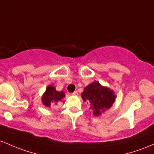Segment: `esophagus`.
Returning a JSON list of instances; mask_svg holds the SVG:
<instances>
[{
  "label": "esophagus",
  "instance_id": "obj_1",
  "mask_svg": "<svg viewBox=\"0 0 154 154\" xmlns=\"http://www.w3.org/2000/svg\"><path fill=\"white\" fill-rule=\"evenodd\" d=\"M72 95H74V96H77L78 95V91H75L74 92L72 93Z\"/></svg>",
  "mask_w": 154,
  "mask_h": 154
}]
</instances>
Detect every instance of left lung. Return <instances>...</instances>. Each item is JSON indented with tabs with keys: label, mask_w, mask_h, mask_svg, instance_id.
I'll list each match as a JSON object with an SVG mask.
<instances>
[{
	"label": "left lung",
	"mask_w": 154,
	"mask_h": 154,
	"mask_svg": "<svg viewBox=\"0 0 154 154\" xmlns=\"http://www.w3.org/2000/svg\"><path fill=\"white\" fill-rule=\"evenodd\" d=\"M82 97L90 106L89 109L93 114L98 116L105 110L111 108L116 97L111 89L104 87L98 82H95L85 87Z\"/></svg>",
	"instance_id": "obj_1"
}]
</instances>
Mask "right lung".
<instances>
[{
	"label": "right lung",
	"mask_w": 154,
	"mask_h": 154,
	"mask_svg": "<svg viewBox=\"0 0 154 154\" xmlns=\"http://www.w3.org/2000/svg\"><path fill=\"white\" fill-rule=\"evenodd\" d=\"M65 93L63 91H57L54 86L49 85L46 88V91L42 96V103L45 106L49 107L52 104H57V102L63 101L62 99L65 97Z\"/></svg>",
	"instance_id": "1"
}]
</instances>
